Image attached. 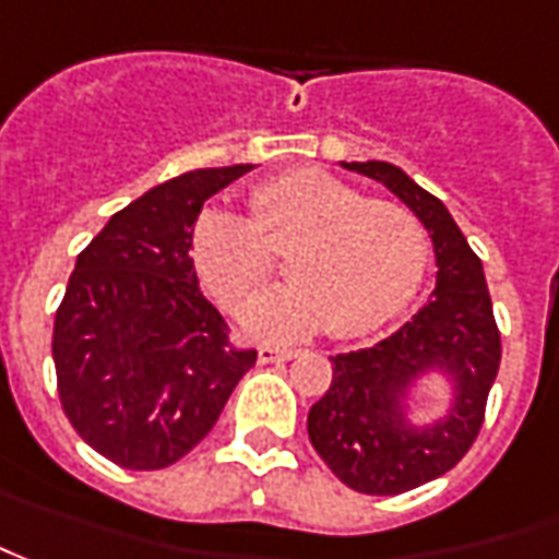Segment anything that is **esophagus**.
I'll list each match as a JSON object with an SVG mask.
<instances>
[{
  "label": "esophagus",
  "instance_id": "esophagus-1",
  "mask_svg": "<svg viewBox=\"0 0 559 559\" xmlns=\"http://www.w3.org/2000/svg\"><path fill=\"white\" fill-rule=\"evenodd\" d=\"M298 357V350H288V347H261L258 359L261 362H286V359Z\"/></svg>",
  "mask_w": 559,
  "mask_h": 559
}]
</instances>
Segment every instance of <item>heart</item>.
Returning <instances> with one entry per match:
<instances>
[{
  "instance_id": "obj_1",
  "label": "heart",
  "mask_w": 559,
  "mask_h": 559,
  "mask_svg": "<svg viewBox=\"0 0 559 559\" xmlns=\"http://www.w3.org/2000/svg\"><path fill=\"white\" fill-rule=\"evenodd\" d=\"M286 254L292 283L242 310L261 341H295L329 325L338 338L369 335L403 313L428 271V234L403 205L369 200L320 168H292L258 183L249 218L205 209L190 258L221 305L242 307Z\"/></svg>"
}]
</instances>
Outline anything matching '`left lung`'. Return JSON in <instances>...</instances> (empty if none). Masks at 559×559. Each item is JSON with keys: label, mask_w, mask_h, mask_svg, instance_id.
Returning <instances> with one entry per match:
<instances>
[{"label": "left lung", "mask_w": 559, "mask_h": 559, "mask_svg": "<svg viewBox=\"0 0 559 559\" xmlns=\"http://www.w3.org/2000/svg\"><path fill=\"white\" fill-rule=\"evenodd\" d=\"M341 166L384 183L428 227L437 286L391 338L329 357L332 384L310 406L307 433L341 483L366 496H400L443 477L474 445L501 362V335L480 258L443 202L391 163ZM430 371L450 378L453 406L437 423L418 426L402 400Z\"/></svg>", "instance_id": "left-lung-1"}]
</instances>
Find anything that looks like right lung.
<instances>
[{
  "label": "right lung",
  "instance_id": "right-lung-1",
  "mask_svg": "<svg viewBox=\"0 0 559 559\" xmlns=\"http://www.w3.org/2000/svg\"><path fill=\"white\" fill-rule=\"evenodd\" d=\"M249 168L159 183L79 252L51 335L58 393L79 437L119 467L183 459L258 359L230 344L190 258L202 202Z\"/></svg>",
  "mask_w": 559,
  "mask_h": 559
}]
</instances>
